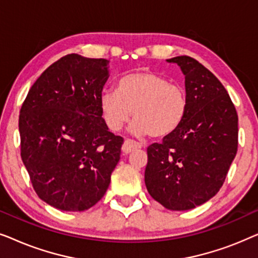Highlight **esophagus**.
<instances>
[{
	"instance_id": "esophagus-1",
	"label": "esophagus",
	"mask_w": 258,
	"mask_h": 258,
	"mask_svg": "<svg viewBox=\"0 0 258 258\" xmlns=\"http://www.w3.org/2000/svg\"><path fill=\"white\" fill-rule=\"evenodd\" d=\"M141 148V144L135 142V141L133 140H125L124 143H123V147H122V151L124 154H130L133 153L134 150H137Z\"/></svg>"
}]
</instances>
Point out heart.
Segmentation results:
<instances>
[{
  "instance_id": "1",
  "label": "heart",
  "mask_w": 258,
  "mask_h": 258,
  "mask_svg": "<svg viewBox=\"0 0 258 258\" xmlns=\"http://www.w3.org/2000/svg\"><path fill=\"white\" fill-rule=\"evenodd\" d=\"M188 108L185 88L151 70L126 74L117 81L116 90L103 91L100 97L101 114L109 129L119 132L133 115L134 134L158 140L177 132Z\"/></svg>"
}]
</instances>
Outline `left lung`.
<instances>
[{
  "label": "left lung",
  "mask_w": 258,
  "mask_h": 258,
  "mask_svg": "<svg viewBox=\"0 0 258 258\" xmlns=\"http://www.w3.org/2000/svg\"><path fill=\"white\" fill-rule=\"evenodd\" d=\"M185 76L188 114L171 136L148 147L144 181L169 210H189L218 192L238 147V116L216 76L190 56L168 59Z\"/></svg>",
  "instance_id": "left-lung-1"
}]
</instances>
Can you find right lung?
Segmentation results:
<instances>
[{
    "mask_svg": "<svg viewBox=\"0 0 258 258\" xmlns=\"http://www.w3.org/2000/svg\"><path fill=\"white\" fill-rule=\"evenodd\" d=\"M108 61L63 56L42 73L20 110L21 157L37 196L63 211L95 206L110 184L123 139L108 130L100 97Z\"/></svg>",
    "mask_w": 258,
    "mask_h": 258,
    "instance_id": "add662e5",
    "label": "right lung"
}]
</instances>
